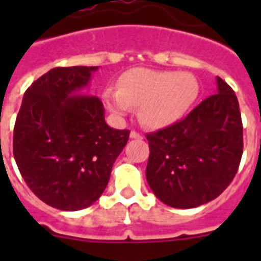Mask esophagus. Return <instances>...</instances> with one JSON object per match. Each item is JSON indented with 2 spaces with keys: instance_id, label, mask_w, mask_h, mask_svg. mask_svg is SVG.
I'll use <instances>...</instances> for the list:
<instances>
[{
  "instance_id": "1",
  "label": "esophagus",
  "mask_w": 261,
  "mask_h": 261,
  "mask_svg": "<svg viewBox=\"0 0 261 261\" xmlns=\"http://www.w3.org/2000/svg\"><path fill=\"white\" fill-rule=\"evenodd\" d=\"M130 138H142V136L140 133H137L136 130H132L130 132Z\"/></svg>"
}]
</instances>
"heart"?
I'll return each mask as SVG.
<instances>
[{
    "label": "heart",
    "instance_id": "obj_1",
    "mask_svg": "<svg viewBox=\"0 0 261 261\" xmlns=\"http://www.w3.org/2000/svg\"><path fill=\"white\" fill-rule=\"evenodd\" d=\"M199 96V82L190 73L130 69L119 81V89L108 87L103 100L116 116H125L138 106L144 125L159 129L176 123Z\"/></svg>",
    "mask_w": 261,
    "mask_h": 261
}]
</instances>
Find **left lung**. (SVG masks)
I'll return each instance as SVG.
<instances>
[{"mask_svg":"<svg viewBox=\"0 0 261 261\" xmlns=\"http://www.w3.org/2000/svg\"><path fill=\"white\" fill-rule=\"evenodd\" d=\"M217 94L184 120L147 133L146 180L163 204L190 209L227 188L243 154V125L231 87L216 78Z\"/></svg>","mask_w":261,"mask_h":261,"instance_id":"1","label":"left lung"}]
</instances>
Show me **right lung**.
Here are the masks:
<instances>
[{
	"mask_svg": "<svg viewBox=\"0 0 261 261\" xmlns=\"http://www.w3.org/2000/svg\"><path fill=\"white\" fill-rule=\"evenodd\" d=\"M98 66L55 68L23 95L14 158L30 190L60 211H81L102 196L129 130L108 126L98 96L82 95Z\"/></svg>",
	"mask_w": 261,
	"mask_h": 261,
	"instance_id": "obj_1",
	"label": "right lung"
}]
</instances>
